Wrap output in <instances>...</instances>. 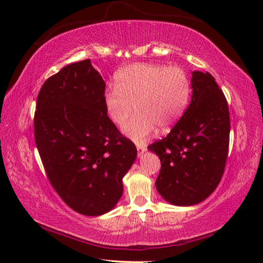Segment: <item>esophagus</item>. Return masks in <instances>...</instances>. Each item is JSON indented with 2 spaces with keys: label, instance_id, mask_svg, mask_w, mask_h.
Returning a JSON list of instances; mask_svg holds the SVG:
<instances>
[{
  "label": "esophagus",
  "instance_id": "obj_1",
  "mask_svg": "<svg viewBox=\"0 0 263 263\" xmlns=\"http://www.w3.org/2000/svg\"><path fill=\"white\" fill-rule=\"evenodd\" d=\"M136 147L138 151V157H140V155L146 151V145H144V144H137Z\"/></svg>",
  "mask_w": 263,
  "mask_h": 263
}]
</instances>
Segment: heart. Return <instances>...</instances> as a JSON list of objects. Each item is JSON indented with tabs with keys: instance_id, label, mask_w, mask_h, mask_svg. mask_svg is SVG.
<instances>
[{
	"instance_id": "b5f03b06",
	"label": "heart",
	"mask_w": 263,
	"mask_h": 263,
	"mask_svg": "<svg viewBox=\"0 0 263 263\" xmlns=\"http://www.w3.org/2000/svg\"><path fill=\"white\" fill-rule=\"evenodd\" d=\"M116 86L106 88L104 106L111 122L132 140L141 142L159 130L167 131L182 117L191 92L190 79L177 66L133 64L119 69Z\"/></svg>"
}]
</instances>
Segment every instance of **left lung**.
<instances>
[{"instance_id": "1", "label": "left lung", "mask_w": 263, "mask_h": 263, "mask_svg": "<svg viewBox=\"0 0 263 263\" xmlns=\"http://www.w3.org/2000/svg\"><path fill=\"white\" fill-rule=\"evenodd\" d=\"M188 108L167 137L148 146L161 169L159 194L174 205L188 206L209 197L224 174L230 144V112L215 78L193 72Z\"/></svg>"}]
</instances>
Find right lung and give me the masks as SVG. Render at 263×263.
<instances>
[{
  "label": "right lung",
  "mask_w": 263,
  "mask_h": 263,
  "mask_svg": "<svg viewBox=\"0 0 263 263\" xmlns=\"http://www.w3.org/2000/svg\"><path fill=\"white\" fill-rule=\"evenodd\" d=\"M105 82L90 59L62 68L37 97L34 140L48 181L84 216L110 211L123 195V177L137 148L108 117Z\"/></svg>",
  "instance_id": "1"
}]
</instances>
